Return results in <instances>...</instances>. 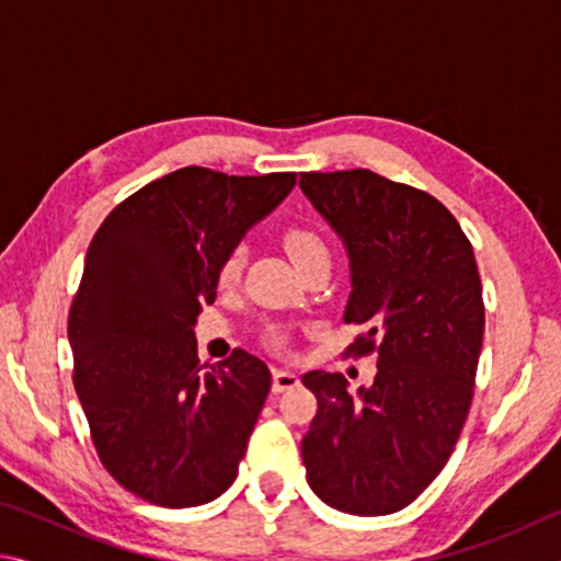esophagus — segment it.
Returning <instances> with one entry per match:
<instances>
[{"label": "esophagus", "instance_id": "1", "mask_svg": "<svg viewBox=\"0 0 561 561\" xmlns=\"http://www.w3.org/2000/svg\"><path fill=\"white\" fill-rule=\"evenodd\" d=\"M297 386H299L297 371H289V368H274V376H272L274 391L282 393V391H289V388H297Z\"/></svg>", "mask_w": 561, "mask_h": 561}]
</instances>
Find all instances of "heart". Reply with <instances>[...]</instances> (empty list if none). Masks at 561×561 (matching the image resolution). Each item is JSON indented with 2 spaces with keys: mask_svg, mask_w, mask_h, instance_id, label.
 <instances>
[{
  "mask_svg": "<svg viewBox=\"0 0 561 561\" xmlns=\"http://www.w3.org/2000/svg\"><path fill=\"white\" fill-rule=\"evenodd\" d=\"M282 242H284V250L289 254V260L297 264V270L307 262H314L321 257L329 260L327 242L321 240L314 230H309V227H291V230L284 232ZM242 264H244L242 247H234V250L225 254L220 267H217V282H220L222 289L234 287V284L240 282Z\"/></svg>",
  "mask_w": 561,
  "mask_h": 561,
  "instance_id": "b5f03b06",
  "label": "heart"
}]
</instances>
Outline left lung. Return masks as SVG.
Returning a JSON list of instances; mask_svg holds the SVG:
<instances>
[{
    "instance_id": "obj_1",
    "label": "left lung",
    "mask_w": 561,
    "mask_h": 561,
    "mask_svg": "<svg viewBox=\"0 0 561 561\" xmlns=\"http://www.w3.org/2000/svg\"><path fill=\"white\" fill-rule=\"evenodd\" d=\"M301 193L348 254V351L378 354L371 386L309 371L317 415L301 440L307 482L329 507L391 515L445 468L470 411L485 331L472 244L433 195L371 170L301 173Z\"/></svg>"
}]
</instances>
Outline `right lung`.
Returning <instances> with one entry per match:
<instances>
[{"label":"right lung","instance_id":"1","mask_svg":"<svg viewBox=\"0 0 561 561\" xmlns=\"http://www.w3.org/2000/svg\"><path fill=\"white\" fill-rule=\"evenodd\" d=\"M294 185L180 168L93 234L69 311L73 386L103 468L150 505H205L237 478L272 374L242 348L201 366L195 324L225 254Z\"/></svg>","mask_w":561,"mask_h":561}]
</instances>
